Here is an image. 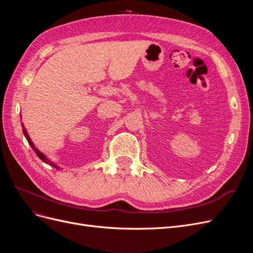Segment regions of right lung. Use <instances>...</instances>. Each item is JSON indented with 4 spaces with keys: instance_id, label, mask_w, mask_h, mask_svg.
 Returning a JSON list of instances; mask_svg holds the SVG:
<instances>
[{
    "instance_id": "obj_1",
    "label": "right lung",
    "mask_w": 253,
    "mask_h": 253,
    "mask_svg": "<svg viewBox=\"0 0 253 253\" xmlns=\"http://www.w3.org/2000/svg\"><path fill=\"white\" fill-rule=\"evenodd\" d=\"M22 127H23V133H24V136L26 137V139H27V141H28V143L30 144V147H32L33 148V150L36 152V154H37V156L38 157H39L41 160H42V162H44V163H46L47 165H50L51 167H53V168H56V169H59V167L57 166V165H55V164H53L52 162H50V160L46 157V156H45L44 154H43V153H41L39 150H38L36 147H35V144H34V142L32 141V139H30V137L28 136V134H27V131H26V128L24 127V126H23L22 125Z\"/></svg>"
}]
</instances>
